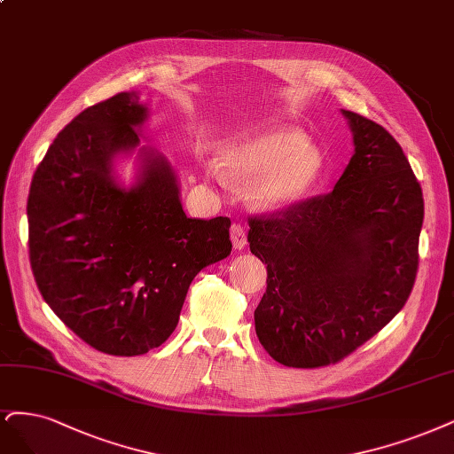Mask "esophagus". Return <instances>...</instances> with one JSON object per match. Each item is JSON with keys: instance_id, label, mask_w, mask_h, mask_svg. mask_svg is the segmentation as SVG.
I'll return each instance as SVG.
<instances>
[{"instance_id": "34e87169", "label": "esophagus", "mask_w": 454, "mask_h": 454, "mask_svg": "<svg viewBox=\"0 0 454 454\" xmlns=\"http://www.w3.org/2000/svg\"><path fill=\"white\" fill-rule=\"evenodd\" d=\"M231 240H232V246L234 249H244L247 240H246V231L240 223H232L231 225Z\"/></svg>"}]
</instances>
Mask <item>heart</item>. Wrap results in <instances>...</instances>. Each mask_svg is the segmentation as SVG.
<instances>
[{"mask_svg":"<svg viewBox=\"0 0 454 454\" xmlns=\"http://www.w3.org/2000/svg\"><path fill=\"white\" fill-rule=\"evenodd\" d=\"M210 175L234 180L262 176L252 187L261 208H279L302 197L321 173L323 155L299 129L272 126L234 137L222 150V163L207 160Z\"/></svg>","mask_w":454,"mask_h":454,"instance_id":"obj_1","label":"heart"}]
</instances>
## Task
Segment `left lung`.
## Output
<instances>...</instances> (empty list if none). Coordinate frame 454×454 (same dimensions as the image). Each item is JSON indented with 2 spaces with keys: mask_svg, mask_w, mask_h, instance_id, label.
Masks as SVG:
<instances>
[{
  "mask_svg": "<svg viewBox=\"0 0 454 454\" xmlns=\"http://www.w3.org/2000/svg\"><path fill=\"white\" fill-rule=\"evenodd\" d=\"M355 153L334 190L249 217L267 264L255 309L261 346L284 366L336 364L410 299L425 200L408 158L380 123L351 111Z\"/></svg>",
  "mask_w": 454,
  "mask_h": 454,
  "instance_id": "8db88e82",
  "label": "left lung"
}]
</instances>
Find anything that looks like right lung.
I'll list each match as a JSON object with an SVG mask.
<instances>
[{
	"label": "right lung",
	"mask_w": 454,
	"mask_h": 454,
	"mask_svg": "<svg viewBox=\"0 0 454 454\" xmlns=\"http://www.w3.org/2000/svg\"><path fill=\"white\" fill-rule=\"evenodd\" d=\"M148 108L121 91L58 133L31 180L29 262L43 299L88 346L145 355L173 334L193 278L231 254L229 217H187L175 170L143 148L133 187L113 160Z\"/></svg>",
	"instance_id": "obj_1"
}]
</instances>
